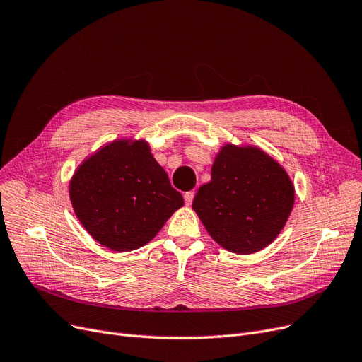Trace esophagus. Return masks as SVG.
Instances as JSON below:
<instances>
[{
  "mask_svg": "<svg viewBox=\"0 0 362 362\" xmlns=\"http://www.w3.org/2000/svg\"><path fill=\"white\" fill-rule=\"evenodd\" d=\"M193 197H194V192H185L184 193V200H185L187 205H192Z\"/></svg>",
  "mask_w": 362,
  "mask_h": 362,
  "instance_id": "1",
  "label": "esophagus"
}]
</instances>
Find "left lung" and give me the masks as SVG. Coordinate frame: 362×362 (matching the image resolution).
<instances>
[{
	"label": "left lung",
	"mask_w": 362,
	"mask_h": 362,
	"mask_svg": "<svg viewBox=\"0 0 362 362\" xmlns=\"http://www.w3.org/2000/svg\"><path fill=\"white\" fill-rule=\"evenodd\" d=\"M211 177L196 193L193 209L216 243L252 254L276 239L294 205V185L279 163L258 148L227 144Z\"/></svg>",
	"instance_id": "1"
}]
</instances>
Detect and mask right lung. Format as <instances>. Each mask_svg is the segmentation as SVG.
Wrapping results in <instances>:
<instances>
[{"label": "right lung", "mask_w": 362, "mask_h": 362, "mask_svg": "<svg viewBox=\"0 0 362 362\" xmlns=\"http://www.w3.org/2000/svg\"><path fill=\"white\" fill-rule=\"evenodd\" d=\"M69 197L89 235L117 252L148 243L184 205L144 141L111 142L89 157L71 180Z\"/></svg>", "instance_id": "right-lung-1"}]
</instances>
